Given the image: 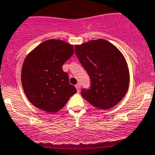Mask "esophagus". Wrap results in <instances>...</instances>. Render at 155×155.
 I'll return each mask as SVG.
<instances>
[{
    "label": "esophagus",
    "mask_w": 155,
    "mask_h": 155,
    "mask_svg": "<svg viewBox=\"0 0 155 155\" xmlns=\"http://www.w3.org/2000/svg\"><path fill=\"white\" fill-rule=\"evenodd\" d=\"M75 87H76L77 91H78V92H80V90H81V84H78L75 86Z\"/></svg>",
    "instance_id": "34e87169"
}]
</instances>
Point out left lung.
Here are the masks:
<instances>
[{
  "instance_id": "1",
  "label": "left lung",
  "mask_w": 155,
  "mask_h": 155,
  "mask_svg": "<svg viewBox=\"0 0 155 155\" xmlns=\"http://www.w3.org/2000/svg\"><path fill=\"white\" fill-rule=\"evenodd\" d=\"M75 53L91 82L89 90H82V97L99 110H108L119 104L126 96L130 81L123 53L103 39L76 45Z\"/></svg>"
}]
</instances>
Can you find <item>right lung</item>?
Returning <instances> with one entry per match:
<instances>
[{"instance_id":"right-lung-1","label":"right lung","mask_w":155,"mask_h":155,"mask_svg":"<svg viewBox=\"0 0 155 155\" xmlns=\"http://www.w3.org/2000/svg\"><path fill=\"white\" fill-rule=\"evenodd\" d=\"M74 52L73 45L61 39H48L26 55L22 66V86L29 101L36 108L56 113L77 92L62 70Z\"/></svg>"}]
</instances>
